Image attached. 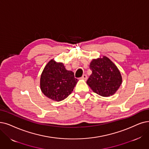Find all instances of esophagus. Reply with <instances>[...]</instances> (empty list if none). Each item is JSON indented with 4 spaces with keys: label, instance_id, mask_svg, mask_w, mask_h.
Wrapping results in <instances>:
<instances>
[{
    "label": "esophagus",
    "instance_id": "1",
    "mask_svg": "<svg viewBox=\"0 0 149 149\" xmlns=\"http://www.w3.org/2000/svg\"><path fill=\"white\" fill-rule=\"evenodd\" d=\"M81 78L84 80H86L87 79V76L86 74H83L82 76L81 77Z\"/></svg>",
    "mask_w": 149,
    "mask_h": 149
}]
</instances>
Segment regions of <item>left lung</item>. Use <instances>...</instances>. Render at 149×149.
Segmentation results:
<instances>
[{"instance_id": "8db88e82", "label": "left lung", "mask_w": 149, "mask_h": 149, "mask_svg": "<svg viewBox=\"0 0 149 149\" xmlns=\"http://www.w3.org/2000/svg\"><path fill=\"white\" fill-rule=\"evenodd\" d=\"M90 69L92 73L87 79V84L95 93L102 97H109L120 86L122 79L120 71L107 57L93 59Z\"/></svg>"}]
</instances>
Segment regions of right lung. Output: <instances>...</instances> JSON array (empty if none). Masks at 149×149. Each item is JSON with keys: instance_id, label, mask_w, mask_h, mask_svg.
<instances>
[{"instance_id": "add662e5", "label": "right lung", "mask_w": 149, "mask_h": 149, "mask_svg": "<svg viewBox=\"0 0 149 149\" xmlns=\"http://www.w3.org/2000/svg\"><path fill=\"white\" fill-rule=\"evenodd\" d=\"M77 82L73 71L65 69L62 63L51 60L41 75L40 87L47 97L60 102L72 92Z\"/></svg>"}]
</instances>
